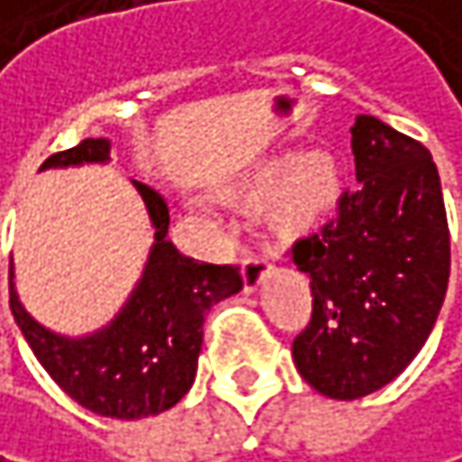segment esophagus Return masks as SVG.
<instances>
[{"instance_id": "esophagus-1", "label": "esophagus", "mask_w": 462, "mask_h": 462, "mask_svg": "<svg viewBox=\"0 0 462 462\" xmlns=\"http://www.w3.org/2000/svg\"><path fill=\"white\" fill-rule=\"evenodd\" d=\"M270 273H273V264H270V259H267V256L248 254V256L243 259V285H245V291H248V293H254V291L262 285V280H264Z\"/></svg>"}]
</instances>
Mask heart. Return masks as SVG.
<instances>
[{
  "mask_svg": "<svg viewBox=\"0 0 462 462\" xmlns=\"http://www.w3.org/2000/svg\"><path fill=\"white\" fill-rule=\"evenodd\" d=\"M344 177L333 155L322 150L274 158L243 188L251 203L270 200V219L288 235H307L322 227L341 203Z\"/></svg>",
  "mask_w": 462,
  "mask_h": 462,
  "instance_id": "b5f03b06",
  "label": "heart"
}]
</instances>
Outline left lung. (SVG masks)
Instances as JSON below:
<instances>
[{"label":"left lung","mask_w":462,"mask_h":462,"mask_svg":"<svg viewBox=\"0 0 462 462\" xmlns=\"http://www.w3.org/2000/svg\"><path fill=\"white\" fill-rule=\"evenodd\" d=\"M356 185L336 219L296 240L312 319L293 341L301 378L330 399L383 389L423 349L449 280V230L431 152L375 116L352 126Z\"/></svg>","instance_id":"obj_1"}]
</instances>
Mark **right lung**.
Returning a JSON list of instances; mask_svg holds the SVG:
<instances>
[{
	"mask_svg": "<svg viewBox=\"0 0 462 462\" xmlns=\"http://www.w3.org/2000/svg\"><path fill=\"white\" fill-rule=\"evenodd\" d=\"M107 161L110 140L97 137L50 155L42 169ZM132 185L145 203L155 240L140 282L106 328L79 338L52 333L25 312L10 264V310L42 367L73 402L118 420L158 415L188 394L203 344V315L243 288L237 267L182 256L166 237V200L137 180Z\"/></svg>",
	"mask_w": 462,
	"mask_h": 462,
	"instance_id": "1",
	"label": "right lung"
}]
</instances>
